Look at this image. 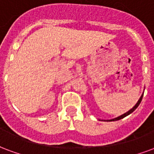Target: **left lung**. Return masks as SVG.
I'll return each mask as SVG.
<instances>
[{
  "label": "left lung",
  "instance_id": "left-lung-1",
  "mask_svg": "<svg viewBox=\"0 0 154 154\" xmlns=\"http://www.w3.org/2000/svg\"><path fill=\"white\" fill-rule=\"evenodd\" d=\"M143 93L142 94V95L140 96V99L138 100V102H137V103L134 105L132 108H131V110H129L128 112H126L125 113H124V114H122V115L119 116H117V117H116V118H113V119H110V120H99V121H104V122H115V121H119V120H121V119L124 118V117H125V116H127L128 115H130V114H131V113L134 112V110L136 109L137 107L139 106V105L140 104V103H141V101H142V98H143Z\"/></svg>",
  "mask_w": 154,
  "mask_h": 154
}]
</instances>
